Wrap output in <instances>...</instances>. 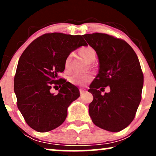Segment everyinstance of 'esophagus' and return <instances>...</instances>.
Returning a JSON list of instances; mask_svg holds the SVG:
<instances>
[{
	"label": "esophagus",
	"mask_w": 156,
	"mask_h": 156,
	"mask_svg": "<svg viewBox=\"0 0 156 156\" xmlns=\"http://www.w3.org/2000/svg\"><path fill=\"white\" fill-rule=\"evenodd\" d=\"M86 92H87V89H80V94H83L84 93H86Z\"/></svg>",
	"instance_id": "34e87169"
}]
</instances>
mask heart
Segmentation results:
<instances>
[{
	"label": "heart",
	"instance_id": "1",
	"mask_svg": "<svg viewBox=\"0 0 156 156\" xmlns=\"http://www.w3.org/2000/svg\"><path fill=\"white\" fill-rule=\"evenodd\" d=\"M80 53L86 60L90 62L93 58H95V52L92 48H83L80 50ZM71 56H68L65 61L66 67H68ZM92 79V76L91 74H74L70 77L71 83L76 85H84Z\"/></svg>",
	"mask_w": 156,
	"mask_h": 156
}]
</instances>
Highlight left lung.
<instances>
[{"label":"left lung","mask_w":156,"mask_h":156,"mask_svg":"<svg viewBox=\"0 0 156 156\" xmlns=\"http://www.w3.org/2000/svg\"><path fill=\"white\" fill-rule=\"evenodd\" d=\"M83 37L99 60V72L88 90L93 95L89 116L102 129L120 131L133 120L141 100L144 76L139 58L124 40L100 33ZM108 85L110 92L102 96Z\"/></svg>","instance_id":"left-lung-1"}]
</instances>
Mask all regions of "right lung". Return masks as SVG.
<instances>
[{"label":"right lung","instance_id":"add662e5","mask_svg":"<svg viewBox=\"0 0 156 156\" xmlns=\"http://www.w3.org/2000/svg\"><path fill=\"white\" fill-rule=\"evenodd\" d=\"M82 36L46 34L36 39L23 51L17 64L14 83L17 107L27 124L38 132L60 126L67 108L80 96L76 86L58 78L71 52L87 46ZM60 86L57 95L50 92Z\"/></svg>","mask_w":156,"mask_h":156}]
</instances>
